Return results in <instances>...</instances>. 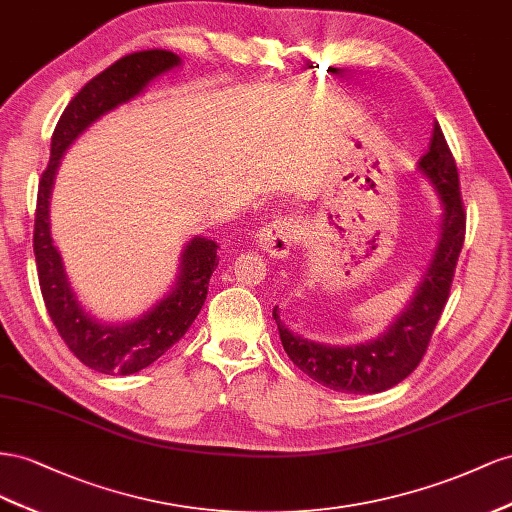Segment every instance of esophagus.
I'll return each mask as SVG.
<instances>
[{"label": "esophagus", "instance_id": "obj_1", "mask_svg": "<svg viewBox=\"0 0 512 512\" xmlns=\"http://www.w3.org/2000/svg\"><path fill=\"white\" fill-rule=\"evenodd\" d=\"M298 238V225L294 221H287V218H279V221H272L261 227L255 233V244L261 248L266 255L274 259H285L291 251Z\"/></svg>", "mask_w": 512, "mask_h": 512}]
</instances>
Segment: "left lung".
Returning a JSON list of instances; mask_svg holds the SVG:
<instances>
[{
	"mask_svg": "<svg viewBox=\"0 0 512 512\" xmlns=\"http://www.w3.org/2000/svg\"><path fill=\"white\" fill-rule=\"evenodd\" d=\"M416 173L425 178L440 201V236L412 298L375 339L358 345H326L289 330L274 306L272 319L287 356L317 384L337 392H384L410 375L427 352L431 334L440 321L459 253L465 238V214L459 193V173L442 128L435 124L427 154Z\"/></svg>",
	"mask_w": 512,
	"mask_h": 512,
	"instance_id": "obj_1",
	"label": "left lung"
}]
</instances>
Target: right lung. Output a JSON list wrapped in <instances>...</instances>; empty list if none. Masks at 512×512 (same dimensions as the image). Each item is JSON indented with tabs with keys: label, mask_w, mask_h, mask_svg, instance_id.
<instances>
[{
	"label": "right lung",
	"mask_w": 512,
	"mask_h": 512,
	"mask_svg": "<svg viewBox=\"0 0 512 512\" xmlns=\"http://www.w3.org/2000/svg\"><path fill=\"white\" fill-rule=\"evenodd\" d=\"M171 51H139L102 70L70 100L51 137V158L38 186L34 255L42 300L49 317L85 367L105 375H133L150 367L178 343L197 319L216 270V242L193 236L180 255V268L167 294L148 311L128 321H102L87 311L70 283L60 248L51 236V195L57 169L68 148L102 115L141 96L148 85L180 68Z\"/></svg>",
	"instance_id": "1"
}]
</instances>
